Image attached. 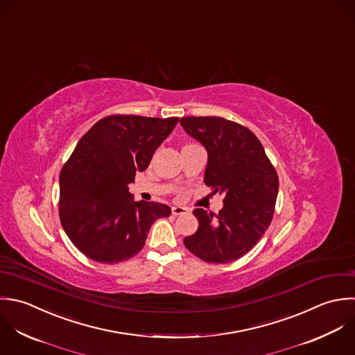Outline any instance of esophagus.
I'll return each mask as SVG.
<instances>
[{
    "instance_id": "34e87169",
    "label": "esophagus",
    "mask_w": 355,
    "mask_h": 355,
    "mask_svg": "<svg viewBox=\"0 0 355 355\" xmlns=\"http://www.w3.org/2000/svg\"><path fill=\"white\" fill-rule=\"evenodd\" d=\"M187 208H184V207H172V215L173 216H180V215H184V214H187Z\"/></svg>"
}]
</instances>
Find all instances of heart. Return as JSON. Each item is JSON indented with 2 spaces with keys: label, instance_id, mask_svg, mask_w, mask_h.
<instances>
[{
  "label": "heart",
  "instance_id": "heart-1",
  "mask_svg": "<svg viewBox=\"0 0 355 355\" xmlns=\"http://www.w3.org/2000/svg\"><path fill=\"white\" fill-rule=\"evenodd\" d=\"M187 144H193V143H187ZM187 144H186V146H187Z\"/></svg>",
  "mask_w": 355,
  "mask_h": 355
}]
</instances>
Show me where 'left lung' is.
<instances>
[{"mask_svg":"<svg viewBox=\"0 0 355 355\" xmlns=\"http://www.w3.org/2000/svg\"><path fill=\"white\" fill-rule=\"evenodd\" d=\"M180 123L208 153L205 184L225 196L218 215L193 211L198 229L183 242L207 263H230L248 253L270 226L278 175L248 128L222 117H183Z\"/></svg>","mask_w":355,"mask_h":355,"instance_id":"8db88e82","label":"left lung"}]
</instances>
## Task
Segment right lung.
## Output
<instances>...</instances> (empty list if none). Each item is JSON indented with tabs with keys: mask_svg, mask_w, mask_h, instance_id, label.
Wrapping results in <instances>:
<instances>
[{
	"mask_svg": "<svg viewBox=\"0 0 355 355\" xmlns=\"http://www.w3.org/2000/svg\"><path fill=\"white\" fill-rule=\"evenodd\" d=\"M179 119L109 116L77 143L60 171V223L74 246L99 263H119L141 250L151 225L171 208L133 201L129 183L143 172Z\"/></svg>",
	"mask_w": 355,
	"mask_h": 355,
	"instance_id": "obj_1",
	"label": "right lung"
}]
</instances>
